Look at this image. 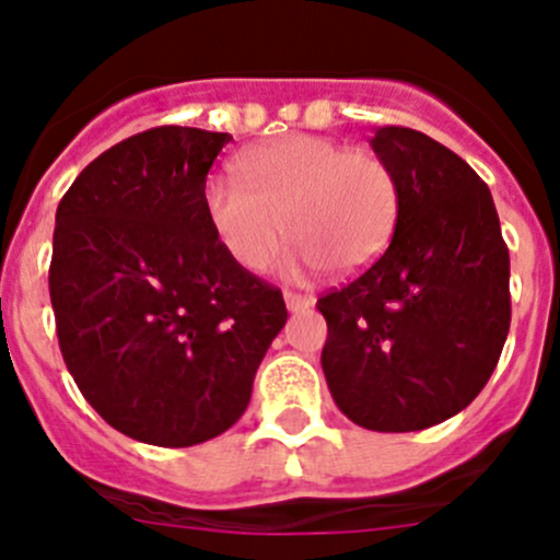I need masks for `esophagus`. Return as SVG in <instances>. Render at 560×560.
<instances>
[{
    "label": "esophagus",
    "instance_id": "esophagus-1",
    "mask_svg": "<svg viewBox=\"0 0 560 560\" xmlns=\"http://www.w3.org/2000/svg\"><path fill=\"white\" fill-rule=\"evenodd\" d=\"M282 299H285V307L291 310V313H302V310H307L310 304H313V299L296 291H285L282 293Z\"/></svg>",
    "mask_w": 560,
    "mask_h": 560
}]
</instances>
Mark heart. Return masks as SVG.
Segmentation results:
<instances>
[{"label": "heart", "mask_w": 560, "mask_h": 560, "mask_svg": "<svg viewBox=\"0 0 560 560\" xmlns=\"http://www.w3.org/2000/svg\"><path fill=\"white\" fill-rule=\"evenodd\" d=\"M236 171L240 179H207L201 201L214 240L247 272H261L285 234L288 275L324 267L335 278H351L395 234L400 185L378 154L296 132L242 152Z\"/></svg>", "instance_id": "b5f03b06"}]
</instances>
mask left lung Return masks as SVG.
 I'll return each instance as SVG.
<instances>
[{"label":"left lung","instance_id":"8db88e82","mask_svg":"<svg viewBox=\"0 0 560 560\" xmlns=\"http://www.w3.org/2000/svg\"><path fill=\"white\" fill-rule=\"evenodd\" d=\"M373 152L400 185L384 256L315 307L326 384L353 424L411 433L485 389L509 335V250L490 187L444 143L378 127Z\"/></svg>","mask_w":560,"mask_h":560}]
</instances>
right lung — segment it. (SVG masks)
Masks as SVG:
<instances>
[{"mask_svg": "<svg viewBox=\"0 0 560 560\" xmlns=\"http://www.w3.org/2000/svg\"><path fill=\"white\" fill-rule=\"evenodd\" d=\"M229 141L176 125L138 132L57 207L48 291L65 364L94 411L141 444L179 450L236 424L285 326L282 293L236 267L203 214Z\"/></svg>", "mask_w": 560, "mask_h": 560, "instance_id": "obj_1", "label": "right lung"}]
</instances>
